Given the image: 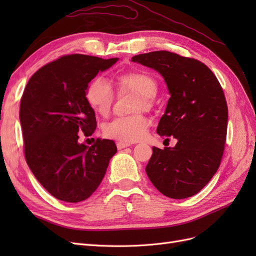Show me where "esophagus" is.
Returning <instances> with one entry per match:
<instances>
[{
    "label": "esophagus",
    "mask_w": 256,
    "mask_h": 256,
    "mask_svg": "<svg viewBox=\"0 0 256 256\" xmlns=\"http://www.w3.org/2000/svg\"><path fill=\"white\" fill-rule=\"evenodd\" d=\"M130 145H131L130 143H126V142H118V143H116V146H118V150H122V148H125V147H128Z\"/></svg>",
    "instance_id": "esophagus-1"
}]
</instances>
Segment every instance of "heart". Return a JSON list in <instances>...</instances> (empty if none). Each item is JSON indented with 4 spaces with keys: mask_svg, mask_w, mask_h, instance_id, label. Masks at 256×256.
Instances as JSON below:
<instances>
[{
    "mask_svg": "<svg viewBox=\"0 0 256 256\" xmlns=\"http://www.w3.org/2000/svg\"><path fill=\"white\" fill-rule=\"evenodd\" d=\"M113 86L118 95L126 92L136 94L134 112L150 110L154 106V96L158 84L152 74L144 70H128L113 76ZM85 99L97 114L106 116L110 113L115 94L111 85L102 78L90 81L85 90ZM150 126V120L143 114L116 118L104 126V134L122 142H134L142 138Z\"/></svg>",
    "mask_w": 256,
    "mask_h": 256,
    "instance_id": "1",
    "label": "heart"
}]
</instances>
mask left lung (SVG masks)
Listing matches in <instances>:
<instances>
[{"label": "left lung", "mask_w": 256, "mask_h": 256, "mask_svg": "<svg viewBox=\"0 0 256 256\" xmlns=\"http://www.w3.org/2000/svg\"><path fill=\"white\" fill-rule=\"evenodd\" d=\"M132 62L164 76L170 94L157 134L175 147H152L146 174L162 194H196L219 168L226 140L228 104L221 84L204 63L166 50L134 56Z\"/></svg>", "instance_id": "obj_1"}]
</instances>
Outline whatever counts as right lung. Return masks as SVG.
<instances>
[{"mask_svg": "<svg viewBox=\"0 0 256 256\" xmlns=\"http://www.w3.org/2000/svg\"><path fill=\"white\" fill-rule=\"evenodd\" d=\"M85 54H67L30 76L20 104L24 156L37 180L50 194L69 203L88 198L118 152L112 140L79 144L97 127L85 90L97 74L116 63Z\"/></svg>", "mask_w": 256, "mask_h": 256, "instance_id": "1", "label": "right lung"}]
</instances>
